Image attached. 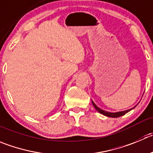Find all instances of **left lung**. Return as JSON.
<instances>
[{
	"mask_svg": "<svg viewBox=\"0 0 153 153\" xmlns=\"http://www.w3.org/2000/svg\"><path fill=\"white\" fill-rule=\"evenodd\" d=\"M92 104L93 105H94V107L96 109V110L97 111V112H99L100 113L102 114V115H105V116H107V117H110V118H118V117H120V116H122V115H125L126 113H128V112H130L131 110H132L133 109H134L135 108V105L134 107H133V108H131V109H128V110H125V111H121V112H107V111H105V110H102V109H101L100 108H99V107L97 106V105H96V104L94 103V101L92 100Z\"/></svg>",
	"mask_w": 153,
	"mask_h": 153,
	"instance_id": "left-lung-1",
	"label": "left lung"
}]
</instances>
